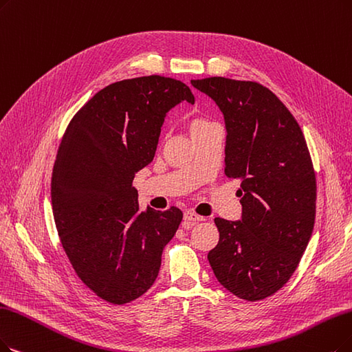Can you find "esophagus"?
<instances>
[{
  "label": "esophagus",
  "instance_id": "1",
  "mask_svg": "<svg viewBox=\"0 0 352 352\" xmlns=\"http://www.w3.org/2000/svg\"><path fill=\"white\" fill-rule=\"evenodd\" d=\"M199 221H205V218L201 215H196L195 212H192V210H188V212H185L184 215V227L185 230H190L193 225Z\"/></svg>",
  "mask_w": 352,
  "mask_h": 352
}]
</instances>
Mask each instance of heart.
Masks as SVG:
<instances>
[{
  "mask_svg": "<svg viewBox=\"0 0 352 352\" xmlns=\"http://www.w3.org/2000/svg\"><path fill=\"white\" fill-rule=\"evenodd\" d=\"M208 124H209L208 121H205V120H201V118H198V120L192 121V124H190V133H192V131H195V130H198V129H202V127H205V125H208Z\"/></svg>",
  "mask_w": 352,
  "mask_h": 352,
  "instance_id": "1",
  "label": "heart"
}]
</instances>
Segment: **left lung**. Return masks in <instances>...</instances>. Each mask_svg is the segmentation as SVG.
I'll return each mask as SVG.
<instances>
[{
  "label": "left lung",
  "instance_id": "obj_1",
  "mask_svg": "<svg viewBox=\"0 0 352 352\" xmlns=\"http://www.w3.org/2000/svg\"><path fill=\"white\" fill-rule=\"evenodd\" d=\"M221 109L225 175L240 180L241 219L215 218L208 252L218 282L250 302L272 296L296 270L314 231L316 179L303 133L283 102L257 82H190Z\"/></svg>",
  "mask_w": 352,
  "mask_h": 352
}]
</instances>
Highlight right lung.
<instances>
[{
	"mask_svg": "<svg viewBox=\"0 0 352 352\" xmlns=\"http://www.w3.org/2000/svg\"><path fill=\"white\" fill-rule=\"evenodd\" d=\"M184 101L195 96L172 78L120 80L95 94L62 138L52 177L56 228L78 277L109 303L153 286L184 218L175 206L142 210L133 186L154 159L167 112Z\"/></svg>",
	"mask_w": 352,
	"mask_h": 352,
	"instance_id": "obj_1",
	"label": "right lung"
}]
</instances>
